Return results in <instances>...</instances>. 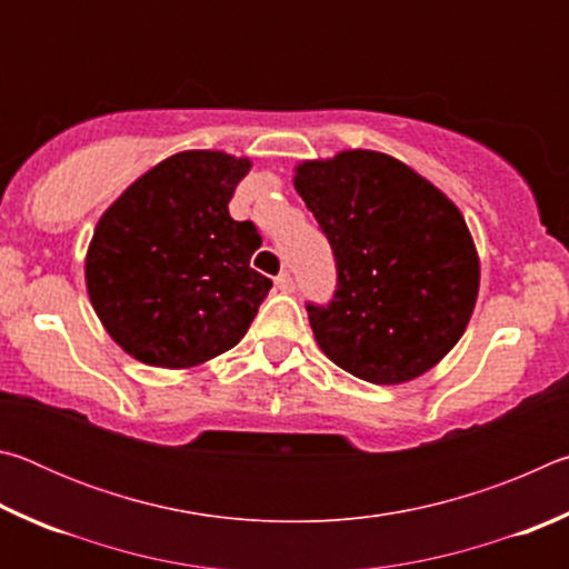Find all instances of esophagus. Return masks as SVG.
<instances>
[{
  "label": "esophagus",
  "instance_id": "34e87169",
  "mask_svg": "<svg viewBox=\"0 0 569 569\" xmlns=\"http://www.w3.org/2000/svg\"><path fill=\"white\" fill-rule=\"evenodd\" d=\"M276 288H278V291H283V293H291V291H293V278H291V273H288V271L278 273V276H276Z\"/></svg>",
  "mask_w": 569,
  "mask_h": 569
}]
</instances>
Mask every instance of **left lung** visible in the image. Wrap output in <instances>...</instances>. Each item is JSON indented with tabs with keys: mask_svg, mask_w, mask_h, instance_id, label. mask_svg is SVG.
<instances>
[{
	"mask_svg": "<svg viewBox=\"0 0 569 569\" xmlns=\"http://www.w3.org/2000/svg\"><path fill=\"white\" fill-rule=\"evenodd\" d=\"M293 186L336 261L331 301L306 303L321 351L371 383L411 381L445 359L479 293L477 248L459 208L373 150L301 162Z\"/></svg>",
	"mask_w": 569,
	"mask_h": 569,
	"instance_id": "1",
	"label": "left lung"
}]
</instances>
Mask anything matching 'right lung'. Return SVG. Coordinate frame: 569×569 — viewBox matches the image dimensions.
<instances>
[{"instance_id":"right-lung-1","label":"right lung","mask_w":569,"mask_h":569,"mask_svg":"<svg viewBox=\"0 0 569 569\" xmlns=\"http://www.w3.org/2000/svg\"><path fill=\"white\" fill-rule=\"evenodd\" d=\"M248 158L178 152L104 210L84 261L94 313L142 363L188 369L243 339L271 278L250 268L261 236L228 203Z\"/></svg>"}]
</instances>
